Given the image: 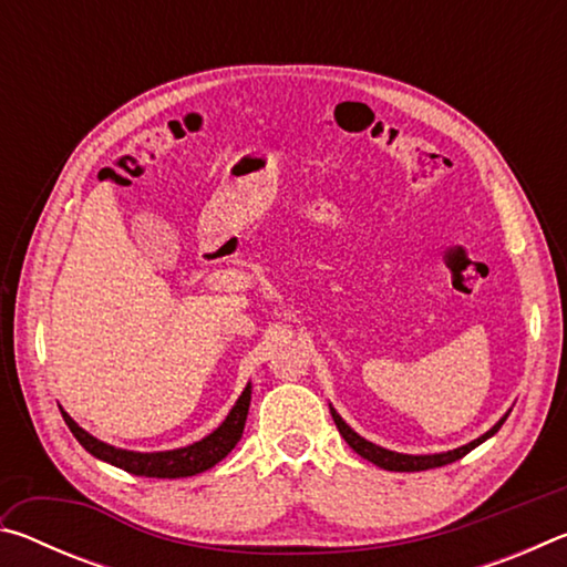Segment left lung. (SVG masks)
<instances>
[{
  "label": "left lung",
  "instance_id": "obj_1",
  "mask_svg": "<svg viewBox=\"0 0 567 567\" xmlns=\"http://www.w3.org/2000/svg\"><path fill=\"white\" fill-rule=\"evenodd\" d=\"M330 415H332V420H334V425H338L340 435L344 437V443H348L360 457L370 460L372 465H378V467H382V470H392V473H417V470H433V467H443V465L455 463V460L467 455L470 450H475L477 445H483L487 437H493V435L497 433V430L503 427V422L507 420V415H511V410H507L505 415H503L501 420H497L495 425H493L491 430H487L485 435L475 437L473 443L460 445V447H455V450H447V453H433V455H408V453H395V450L380 447V445L370 443V440H364L362 435L354 433V430L348 425V422H344V420L340 417V412L334 410L332 405H330Z\"/></svg>",
  "mask_w": 567,
  "mask_h": 567
}]
</instances>
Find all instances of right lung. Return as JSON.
Returning <instances> with one entry per match:
<instances>
[{
  "label": "right lung",
  "mask_w": 567,
  "mask_h": 567,
  "mask_svg": "<svg viewBox=\"0 0 567 567\" xmlns=\"http://www.w3.org/2000/svg\"><path fill=\"white\" fill-rule=\"evenodd\" d=\"M249 400H252V382H247L243 395L237 398L233 410L227 412V417L219 422V427H215L213 433L192 445L175 447V450H159V453H137V450H124V447H114L110 443H102V440H97L94 435H90L87 430L76 425V422L66 415L62 408L60 412L66 422V427L72 430V435L80 440V445L97 460H104V463H110L120 470H127L132 475L189 477L215 467L219 460L233 453V447L239 443V437H243Z\"/></svg>",
  "instance_id": "obj_1"
}]
</instances>
